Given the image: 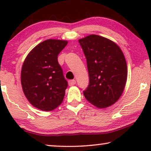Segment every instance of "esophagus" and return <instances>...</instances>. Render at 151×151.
<instances>
[{
	"label": "esophagus",
	"mask_w": 151,
	"mask_h": 151,
	"mask_svg": "<svg viewBox=\"0 0 151 151\" xmlns=\"http://www.w3.org/2000/svg\"><path fill=\"white\" fill-rule=\"evenodd\" d=\"M76 81L75 80H69V86H73L74 84H76Z\"/></svg>",
	"instance_id": "obj_1"
}]
</instances>
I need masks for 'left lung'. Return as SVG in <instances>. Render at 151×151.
<instances>
[{
  "mask_svg": "<svg viewBox=\"0 0 151 151\" xmlns=\"http://www.w3.org/2000/svg\"><path fill=\"white\" fill-rule=\"evenodd\" d=\"M85 55L89 84L84 96L98 108H106L118 100L127 80V65L121 49L98 35L80 39Z\"/></svg>",
  "mask_w": 151,
  "mask_h": 151,
  "instance_id": "left-lung-1",
  "label": "left lung"
}]
</instances>
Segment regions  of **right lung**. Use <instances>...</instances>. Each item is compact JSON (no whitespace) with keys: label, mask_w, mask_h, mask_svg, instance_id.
<instances>
[{"label":"right lung","mask_w":151,"mask_h":151,"mask_svg":"<svg viewBox=\"0 0 151 151\" xmlns=\"http://www.w3.org/2000/svg\"><path fill=\"white\" fill-rule=\"evenodd\" d=\"M66 40L49 39L34 47L24 60L21 84L24 96L36 108L52 111L63 102L68 86L58 55Z\"/></svg>","instance_id":"obj_1"}]
</instances>
